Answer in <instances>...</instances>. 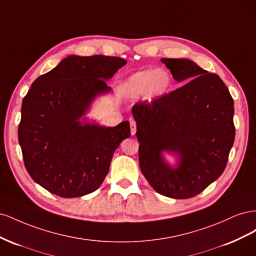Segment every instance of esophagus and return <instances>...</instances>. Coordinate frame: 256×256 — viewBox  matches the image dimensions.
<instances>
[{"label": "esophagus", "instance_id": "1", "mask_svg": "<svg viewBox=\"0 0 256 256\" xmlns=\"http://www.w3.org/2000/svg\"><path fill=\"white\" fill-rule=\"evenodd\" d=\"M130 131H131V136H134L136 132V122L134 120L130 122Z\"/></svg>", "mask_w": 256, "mask_h": 256}]
</instances>
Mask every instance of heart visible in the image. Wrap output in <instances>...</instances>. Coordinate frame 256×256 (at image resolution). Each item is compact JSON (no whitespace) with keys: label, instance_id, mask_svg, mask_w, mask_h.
Wrapping results in <instances>:
<instances>
[{"label":"heart","instance_id":"heart-1","mask_svg":"<svg viewBox=\"0 0 256 256\" xmlns=\"http://www.w3.org/2000/svg\"><path fill=\"white\" fill-rule=\"evenodd\" d=\"M172 84V76L164 69H144L129 76L126 90L132 97L146 96L150 102H154L168 94Z\"/></svg>","mask_w":256,"mask_h":256}]
</instances>
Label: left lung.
Returning <instances> with one entry per match:
<instances>
[{
    "mask_svg": "<svg viewBox=\"0 0 256 256\" xmlns=\"http://www.w3.org/2000/svg\"><path fill=\"white\" fill-rule=\"evenodd\" d=\"M184 86L150 104H134L138 164L160 194L198 196L218 180L234 144V102L219 76L188 58H161ZM178 158L175 166L164 152Z\"/></svg>",
    "mask_w": 256,
    "mask_h": 256,
    "instance_id": "1",
    "label": "left lung"
}]
</instances>
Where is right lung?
Wrapping results in <instances>:
<instances>
[{
	"label": "right lung",
	"mask_w": 256,
	"mask_h": 256,
	"mask_svg": "<svg viewBox=\"0 0 256 256\" xmlns=\"http://www.w3.org/2000/svg\"><path fill=\"white\" fill-rule=\"evenodd\" d=\"M127 62L115 56H69L33 82L23 98L18 138L32 180L62 198L97 190L113 154L130 136L124 120L115 127L86 116L96 98L112 92L106 82Z\"/></svg>",
	"instance_id": "right-lung-1"
}]
</instances>
